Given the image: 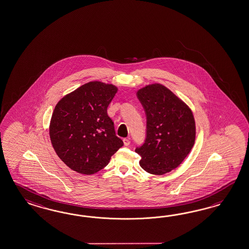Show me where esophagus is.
<instances>
[{
  "label": "esophagus",
  "instance_id": "obj_1",
  "mask_svg": "<svg viewBox=\"0 0 249 249\" xmlns=\"http://www.w3.org/2000/svg\"><path fill=\"white\" fill-rule=\"evenodd\" d=\"M123 142H124V146H128V145L130 144V140L127 139V138H124V139L123 140Z\"/></svg>",
  "mask_w": 249,
  "mask_h": 249
}]
</instances>
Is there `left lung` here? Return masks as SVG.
I'll return each instance as SVG.
<instances>
[{
	"mask_svg": "<svg viewBox=\"0 0 249 249\" xmlns=\"http://www.w3.org/2000/svg\"><path fill=\"white\" fill-rule=\"evenodd\" d=\"M147 117L144 143L135 152L145 172L162 175L176 169L191 153L196 124L190 107L165 86L149 84L137 91Z\"/></svg>",
	"mask_w": 249,
	"mask_h": 249,
	"instance_id": "8db88e82",
	"label": "left lung"
}]
</instances>
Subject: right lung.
I'll use <instances>...</instances> for the list:
<instances>
[{
    "label": "right lung",
    "instance_id": "obj_1",
    "mask_svg": "<svg viewBox=\"0 0 249 249\" xmlns=\"http://www.w3.org/2000/svg\"><path fill=\"white\" fill-rule=\"evenodd\" d=\"M117 90L113 84L95 80L67 94L56 105L49 127L51 144L71 170L85 175L99 172L124 145L107 115Z\"/></svg>",
    "mask_w": 249,
    "mask_h": 249
}]
</instances>
